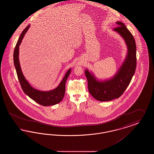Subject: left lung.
Listing matches in <instances>:
<instances>
[{
  "mask_svg": "<svg viewBox=\"0 0 154 154\" xmlns=\"http://www.w3.org/2000/svg\"><path fill=\"white\" fill-rule=\"evenodd\" d=\"M116 24L118 27L113 30L124 38L128 48L125 60L117 72L110 79L102 81L96 79L93 73L87 69L85 70L89 92L100 102L110 101L122 95L129 86L136 70L137 59L134 38L124 23L117 21Z\"/></svg>",
  "mask_w": 154,
  "mask_h": 154,
  "instance_id": "8db88e82",
  "label": "left lung"
}]
</instances>
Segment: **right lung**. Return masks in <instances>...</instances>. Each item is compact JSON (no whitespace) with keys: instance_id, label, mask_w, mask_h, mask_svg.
<instances>
[{"instance_id":"right-lung-1","label":"right lung","mask_w":154,"mask_h":154,"mask_svg":"<svg viewBox=\"0 0 154 154\" xmlns=\"http://www.w3.org/2000/svg\"><path fill=\"white\" fill-rule=\"evenodd\" d=\"M29 27L30 25H29L22 31V33L21 34L15 45L14 51V63L18 79L20 81L23 91L30 98H31L32 100L38 103L39 104L44 106H53L60 102L65 96L66 81L69 74L71 73V68L67 70L62 80L61 81L57 88L48 91H42L33 88L30 85L28 81L26 80L22 73L18 57L19 46L21 43L22 39L28 30L29 29Z\"/></svg>"}]
</instances>
